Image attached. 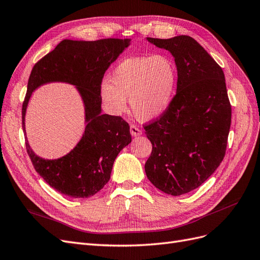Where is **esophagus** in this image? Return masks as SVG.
I'll return each instance as SVG.
<instances>
[{"mask_svg":"<svg viewBox=\"0 0 260 260\" xmlns=\"http://www.w3.org/2000/svg\"><path fill=\"white\" fill-rule=\"evenodd\" d=\"M130 132H131V136L132 137L142 136V130H141L140 128H138L137 125H135V124H131L130 125Z\"/></svg>","mask_w":260,"mask_h":260,"instance_id":"34e87169","label":"esophagus"}]
</instances>
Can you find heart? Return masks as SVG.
Returning <instances> with one entry per match:
<instances>
[{"mask_svg": "<svg viewBox=\"0 0 260 260\" xmlns=\"http://www.w3.org/2000/svg\"><path fill=\"white\" fill-rule=\"evenodd\" d=\"M177 83L178 68L168 55L132 56L118 62L111 82L102 83L101 98L114 115L124 111L129 99L133 115L141 121H149L167 111Z\"/></svg>", "mask_w": 260, "mask_h": 260, "instance_id": "heart-1", "label": "heart"}]
</instances>
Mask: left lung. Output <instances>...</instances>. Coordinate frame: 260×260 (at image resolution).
<instances>
[{"instance_id": "1", "label": "left lung", "mask_w": 260, "mask_h": 260, "mask_svg": "<svg viewBox=\"0 0 260 260\" xmlns=\"http://www.w3.org/2000/svg\"><path fill=\"white\" fill-rule=\"evenodd\" d=\"M146 40L170 52L178 83L167 111L144 127L153 145L145 174L158 190L179 196L201 186L222 161L231 105L221 67L193 38Z\"/></svg>"}]
</instances>
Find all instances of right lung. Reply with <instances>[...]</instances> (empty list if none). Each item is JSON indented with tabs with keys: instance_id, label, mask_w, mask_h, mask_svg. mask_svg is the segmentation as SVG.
<instances>
[{
	"instance_id": "right-lung-1",
	"label": "right lung",
	"mask_w": 260,
	"mask_h": 260,
	"mask_svg": "<svg viewBox=\"0 0 260 260\" xmlns=\"http://www.w3.org/2000/svg\"><path fill=\"white\" fill-rule=\"evenodd\" d=\"M131 39L98 41L62 40L31 70L22 104V129L32 93L41 85L61 82L75 86L85 107L86 128L76 146L66 155L45 160L29 147L36 171L59 193L74 199L96 194L111 179L117 155L131 143L130 127L121 117L102 114L101 83L108 67L128 48Z\"/></svg>"
}]
</instances>
